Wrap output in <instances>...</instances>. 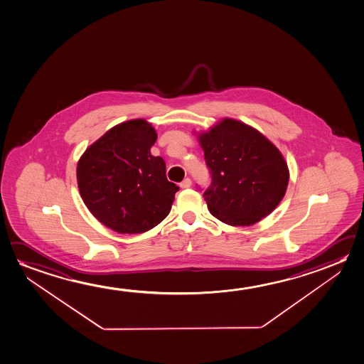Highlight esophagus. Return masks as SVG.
<instances>
[{
    "label": "esophagus",
    "instance_id": "1",
    "mask_svg": "<svg viewBox=\"0 0 364 364\" xmlns=\"http://www.w3.org/2000/svg\"><path fill=\"white\" fill-rule=\"evenodd\" d=\"M191 185H192V181L190 178H185L179 186H181V188H190Z\"/></svg>",
    "mask_w": 364,
    "mask_h": 364
}]
</instances>
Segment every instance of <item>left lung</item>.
<instances>
[{
  "instance_id": "obj_1",
  "label": "left lung",
  "mask_w": 364,
  "mask_h": 364,
  "mask_svg": "<svg viewBox=\"0 0 364 364\" xmlns=\"http://www.w3.org/2000/svg\"><path fill=\"white\" fill-rule=\"evenodd\" d=\"M213 182L203 192L208 211L231 226H249L271 214L289 185L282 153L248 124L225 117L197 134Z\"/></svg>"
}]
</instances>
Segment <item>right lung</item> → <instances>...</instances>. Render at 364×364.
I'll return each instance as SVG.
<instances>
[{
    "instance_id": "add662e5",
    "label": "right lung",
    "mask_w": 364,
    "mask_h": 364,
    "mask_svg": "<svg viewBox=\"0 0 364 364\" xmlns=\"http://www.w3.org/2000/svg\"><path fill=\"white\" fill-rule=\"evenodd\" d=\"M156 129L144 119L117 124L90 145L77 164V183L90 213L119 234H140L167 218L178 186L166 163L150 154Z\"/></svg>"
}]
</instances>
